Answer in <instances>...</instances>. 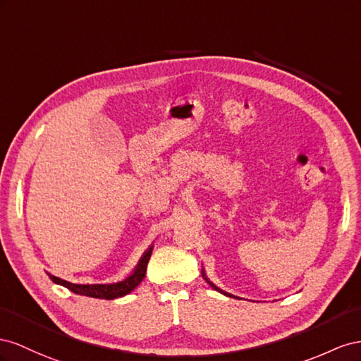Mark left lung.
Segmentation results:
<instances>
[{
  "label": "left lung",
  "mask_w": 361,
  "mask_h": 361,
  "mask_svg": "<svg viewBox=\"0 0 361 361\" xmlns=\"http://www.w3.org/2000/svg\"><path fill=\"white\" fill-rule=\"evenodd\" d=\"M201 274H202V276H204V280H205V281H207V283H209V284H210V286L213 287V289H214V290H218V292L224 293L225 296H230V298H238V296H234V295H231V293H228V292H224L222 289H219V287H218V286H214V284H213V283H212V281L209 280V278H207V274H205V271H204V269L201 271Z\"/></svg>",
  "instance_id": "obj_1"
}]
</instances>
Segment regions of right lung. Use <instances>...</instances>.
<instances>
[{"mask_svg": "<svg viewBox=\"0 0 361 361\" xmlns=\"http://www.w3.org/2000/svg\"><path fill=\"white\" fill-rule=\"evenodd\" d=\"M154 245H151L149 248L142 254L139 263L136 264L135 269L131 271L130 275H127L123 280L116 281V283H104V284H75V283H69L66 280H61V278L48 274V276L53 280V283L60 284L66 287L71 292H74L77 295H83L89 298H99V300H115V298L126 296L130 292H133L136 287L142 283L143 278H145L147 274V266L149 262V257L152 254Z\"/></svg>", "mask_w": 361, "mask_h": 361, "instance_id": "obj_1", "label": "right lung"}]
</instances>
